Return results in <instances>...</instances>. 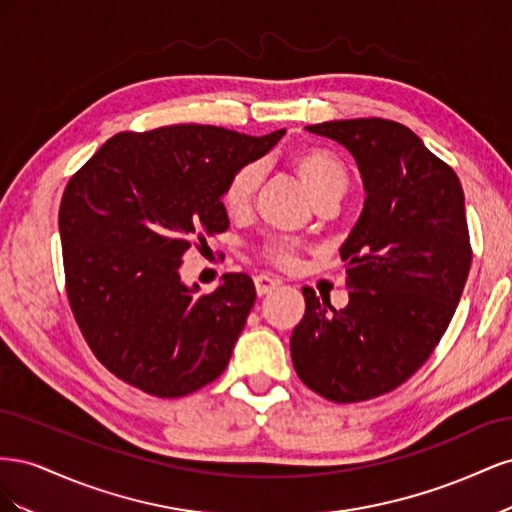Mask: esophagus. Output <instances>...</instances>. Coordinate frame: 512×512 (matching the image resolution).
I'll use <instances>...</instances> for the list:
<instances>
[{"label": "esophagus", "mask_w": 512, "mask_h": 512, "mask_svg": "<svg viewBox=\"0 0 512 512\" xmlns=\"http://www.w3.org/2000/svg\"><path fill=\"white\" fill-rule=\"evenodd\" d=\"M254 284H256L258 297H265V294L273 292L277 286H280V280H275V277H271V275L260 273V275L254 277Z\"/></svg>", "instance_id": "esophagus-1"}]
</instances>
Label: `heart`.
<instances>
[{
    "label": "heart",
    "instance_id": "heart-1",
    "mask_svg": "<svg viewBox=\"0 0 512 512\" xmlns=\"http://www.w3.org/2000/svg\"><path fill=\"white\" fill-rule=\"evenodd\" d=\"M288 166L294 170V175L305 185V190L318 200L324 194H331L346 188L348 175L344 164L339 162L331 151L316 147V145H301L288 153ZM260 183V168L258 164H243L235 173H232L222 190V207L232 218L245 215L247 209L252 207L254 194ZM301 252V245L297 241L273 237L267 239L258 247V254L262 260L271 262L275 267L290 269L294 267Z\"/></svg>",
    "mask_w": 512,
    "mask_h": 512
}]
</instances>
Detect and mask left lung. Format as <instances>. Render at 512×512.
Here are the masks:
<instances>
[{
  "label": "left lung",
  "instance_id": "8db88e82",
  "mask_svg": "<svg viewBox=\"0 0 512 512\" xmlns=\"http://www.w3.org/2000/svg\"><path fill=\"white\" fill-rule=\"evenodd\" d=\"M359 164L365 205L342 245L344 309L303 288L305 316L290 337L297 376L335 404L391 393L436 350L466 286L472 245L455 170L391 119L307 126Z\"/></svg>",
  "mask_w": 512,
  "mask_h": 512
}]
</instances>
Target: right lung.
<instances>
[{"label":"right lung","mask_w":512,"mask_h":512,"mask_svg":"<svg viewBox=\"0 0 512 512\" xmlns=\"http://www.w3.org/2000/svg\"><path fill=\"white\" fill-rule=\"evenodd\" d=\"M286 130L218 126L119 132L68 181L59 205L66 292L96 359L156 397H183L226 369L256 290L228 273L209 294L181 282V258L228 228V177Z\"/></svg>","instance_id":"obj_1"}]
</instances>
